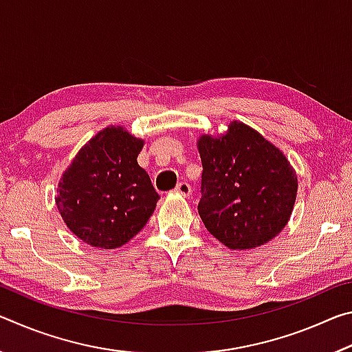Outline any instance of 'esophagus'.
I'll use <instances>...</instances> for the list:
<instances>
[{
    "label": "esophagus",
    "mask_w": 352,
    "mask_h": 352,
    "mask_svg": "<svg viewBox=\"0 0 352 352\" xmlns=\"http://www.w3.org/2000/svg\"><path fill=\"white\" fill-rule=\"evenodd\" d=\"M175 190H177V194L183 195V197H189L190 192H192V188H190V184H189V183H186V182H180V183L177 184Z\"/></svg>",
    "instance_id": "esophagus-1"
}]
</instances>
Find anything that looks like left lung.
Returning a JSON list of instances; mask_svg holds the SVG:
<instances>
[{"label":"left lung","instance_id":"8db88e82","mask_svg":"<svg viewBox=\"0 0 352 352\" xmlns=\"http://www.w3.org/2000/svg\"><path fill=\"white\" fill-rule=\"evenodd\" d=\"M206 230L228 248L272 241L287 225L296 199V174L284 153L252 127L231 122L220 138L199 140Z\"/></svg>","mask_w":352,"mask_h":352}]
</instances>
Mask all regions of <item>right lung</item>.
I'll list each match as a JSON object with an SVG mask.
<instances>
[{
	"instance_id": "1",
	"label": "right lung",
	"mask_w": 352,
	"mask_h": 352,
	"mask_svg": "<svg viewBox=\"0 0 352 352\" xmlns=\"http://www.w3.org/2000/svg\"><path fill=\"white\" fill-rule=\"evenodd\" d=\"M144 141L122 127L99 132L58 183L56 204L68 228L91 247L118 248L144 228L160 195L136 157Z\"/></svg>"
}]
</instances>
